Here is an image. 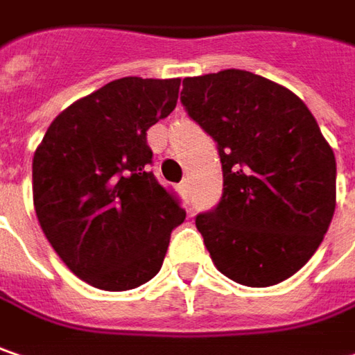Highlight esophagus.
I'll list each match as a JSON object with an SVG mask.
<instances>
[{
    "mask_svg": "<svg viewBox=\"0 0 355 355\" xmlns=\"http://www.w3.org/2000/svg\"><path fill=\"white\" fill-rule=\"evenodd\" d=\"M177 189H178V195L184 198V200H189V197H191V187H189V180H182Z\"/></svg>",
    "mask_w": 355,
    "mask_h": 355,
    "instance_id": "34e87169",
    "label": "esophagus"
}]
</instances>
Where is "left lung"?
<instances>
[{"label":"left lung","instance_id":"left-lung-1","mask_svg":"<svg viewBox=\"0 0 355 355\" xmlns=\"http://www.w3.org/2000/svg\"><path fill=\"white\" fill-rule=\"evenodd\" d=\"M180 100L219 146L223 197L197 217L215 267L247 287L289 279L336 211V157L313 114L285 86L245 70L184 78Z\"/></svg>","mask_w":355,"mask_h":355}]
</instances>
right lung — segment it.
Returning a JSON list of instances; mask_svg holds the SVG:
<instances>
[{
    "mask_svg": "<svg viewBox=\"0 0 355 355\" xmlns=\"http://www.w3.org/2000/svg\"><path fill=\"white\" fill-rule=\"evenodd\" d=\"M180 78H120L70 104L33 153V207L58 257L104 291L150 282L187 213L148 171L146 130L175 110Z\"/></svg>",
    "mask_w": 355,
    "mask_h": 355,
    "instance_id": "add662e5",
    "label": "right lung"
}]
</instances>
